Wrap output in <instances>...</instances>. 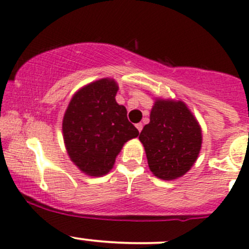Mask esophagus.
I'll return each mask as SVG.
<instances>
[{
  "label": "esophagus",
  "instance_id": "34e87169",
  "mask_svg": "<svg viewBox=\"0 0 249 249\" xmlns=\"http://www.w3.org/2000/svg\"><path fill=\"white\" fill-rule=\"evenodd\" d=\"M136 127H137V130H139L140 132L142 131V129H143V125H142V123H139V124H136Z\"/></svg>",
  "mask_w": 249,
  "mask_h": 249
}]
</instances>
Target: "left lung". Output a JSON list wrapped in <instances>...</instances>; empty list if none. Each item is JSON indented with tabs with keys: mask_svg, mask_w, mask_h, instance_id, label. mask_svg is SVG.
<instances>
[{
	"mask_svg": "<svg viewBox=\"0 0 249 249\" xmlns=\"http://www.w3.org/2000/svg\"><path fill=\"white\" fill-rule=\"evenodd\" d=\"M140 141L153 175L172 180L185 175L196 161L202 143L201 127L184 102L157 99Z\"/></svg>",
	"mask_w": 249,
	"mask_h": 249,
	"instance_id": "8db88e82",
	"label": "left lung"
}]
</instances>
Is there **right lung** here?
<instances>
[{
	"label": "right lung",
	"instance_id": "add662e5",
	"mask_svg": "<svg viewBox=\"0 0 249 249\" xmlns=\"http://www.w3.org/2000/svg\"><path fill=\"white\" fill-rule=\"evenodd\" d=\"M118 84L102 78L73 95L62 120L70 159L88 176L100 177L112 170L115 158L139 130L127 120L126 108L115 101Z\"/></svg>",
	"mask_w": 249,
	"mask_h": 249
}]
</instances>
